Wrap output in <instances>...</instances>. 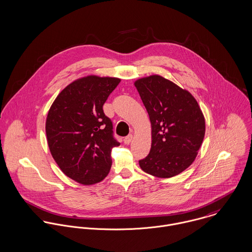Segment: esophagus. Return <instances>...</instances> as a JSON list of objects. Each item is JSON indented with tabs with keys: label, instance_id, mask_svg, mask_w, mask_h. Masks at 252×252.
I'll return each mask as SVG.
<instances>
[{
	"label": "esophagus",
	"instance_id": "obj_1",
	"mask_svg": "<svg viewBox=\"0 0 252 252\" xmlns=\"http://www.w3.org/2000/svg\"><path fill=\"white\" fill-rule=\"evenodd\" d=\"M133 139V135H128L127 137H124V143L125 144H129Z\"/></svg>",
	"mask_w": 252,
	"mask_h": 252
}]
</instances>
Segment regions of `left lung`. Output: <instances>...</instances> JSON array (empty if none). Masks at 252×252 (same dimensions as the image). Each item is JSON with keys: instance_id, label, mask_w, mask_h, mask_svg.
I'll use <instances>...</instances> for the list:
<instances>
[{"instance_id": "obj_1", "label": "left lung", "mask_w": 252, "mask_h": 252, "mask_svg": "<svg viewBox=\"0 0 252 252\" xmlns=\"http://www.w3.org/2000/svg\"><path fill=\"white\" fill-rule=\"evenodd\" d=\"M135 87L151 122V149L138 160L140 168L170 178L196 158L205 136V118L195 98L159 75L138 79Z\"/></svg>"}]
</instances>
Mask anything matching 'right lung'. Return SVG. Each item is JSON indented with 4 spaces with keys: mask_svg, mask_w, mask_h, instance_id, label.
Instances as JSON below:
<instances>
[{
    "mask_svg": "<svg viewBox=\"0 0 252 252\" xmlns=\"http://www.w3.org/2000/svg\"><path fill=\"white\" fill-rule=\"evenodd\" d=\"M120 79L87 76L68 85L46 119L50 152L62 171L83 185L101 182L112 166L111 152L120 143L103 105Z\"/></svg>",
    "mask_w": 252,
    "mask_h": 252,
    "instance_id": "1",
    "label": "right lung"
}]
</instances>
